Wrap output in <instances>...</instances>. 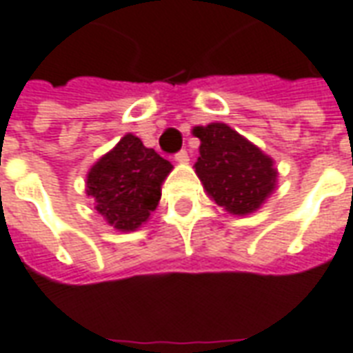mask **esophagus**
I'll list each match as a JSON object with an SVG mask.
<instances>
[{"label":"esophagus","mask_w":353,"mask_h":353,"mask_svg":"<svg viewBox=\"0 0 353 353\" xmlns=\"http://www.w3.org/2000/svg\"><path fill=\"white\" fill-rule=\"evenodd\" d=\"M176 160L179 164H187L189 162V154H187V151H179L176 154Z\"/></svg>","instance_id":"1"}]
</instances>
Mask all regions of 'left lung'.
Returning <instances> with one entry per match:
<instances>
[{
  "mask_svg": "<svg viewBox=\"0 0 353 353\" xmlns=\"http://www.w3.org/2000/svg\"><path fill=\"white\" fill-rule=\"evenodd\" d=\"M193 134L201 139L194 170L210 199L231 214L260 208L275 187L273 160L225 124L196 125Z\"/></svg>",
  "mask_w": 353,
  "mask_h": 353,
  "instance_id": "obj_1",
  "label": "left lung"
}]
</instances>
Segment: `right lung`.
<instances>
[{
    "label": "right lung",
    "instance_id": "right-lung-1",
    "mask_svg": "<svg viewBox=\"0 0 353 353\" xmlns=\"http://www.w3.org/2000/svg\"><path fill=\"white\" fill-rule=\"evenodd\" d=\"M172 164L139 137L124 135L88 174V194L95 210L120 231H134L151 216L160 201V185Z\"/></svg>",
    "mask_w": 353,
    "mask_h": 353
}]
</instances>
